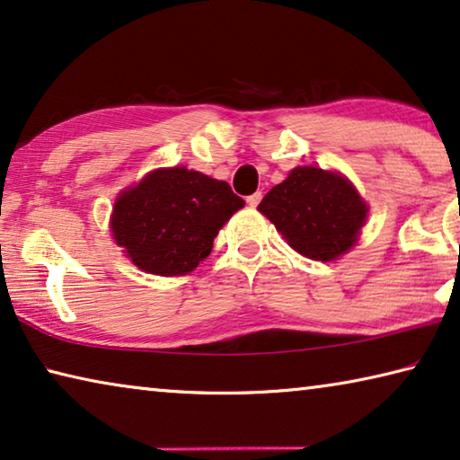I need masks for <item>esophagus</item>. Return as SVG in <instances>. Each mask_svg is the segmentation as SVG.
<instances>
[{
	"instance_id": "34e87169",
	"label": "esophagus",
	"mask_w": 460,
	"mask_h": 460,
	"mask_svg": "<svg viewBox=\"0 0 460 460\" xmlns=\"http://www.w3.org/2000/svg\"><path fill=\"white\" fill-rule=\"evenodd\" d=\"M261 197H263V195H261V190H257V193H252V195L246 197V203H249L251 208H257L259 203H261Z\"/></svg>"
}]
</instances>
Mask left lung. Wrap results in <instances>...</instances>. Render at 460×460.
Returning a JSON list of instances; mask_svg holds the SVG:
<instances>
[{"label":"left lung","mask_w":460,"mask_h":460,"mask_svg":"<svg viewBox=\"0 0 460 460\" xmlns=\"http://www.w3.org/2000/svg\"><path fill=\"white\" fill-rule=\"evenodd\" d=\"M294 251L335 261L358 243L368 206L343 174L298 166L257 208Z\"/></svg>","instance_id":"1"}]
</instances>
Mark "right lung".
I'll use <instances>...</instances> for the list:
<instances>
[{
	"mask_svg": "<svg viewBox=\"0 0 460 460\" xmlns=\"http://www.w3.org/2000/svg\"><path fill=\"white\" fill-rule=\"evenodd\" d=\"M244 208L226 181L185 166L147 172L117 197L112 238L141 271L172 278L193 271L222 226Z\"/></svg>",
	"mask_w": 460,
	"mask_h": 460,
	"instance_id": "right-lung-1",
	"label": "right lung"
}]
</instances>
